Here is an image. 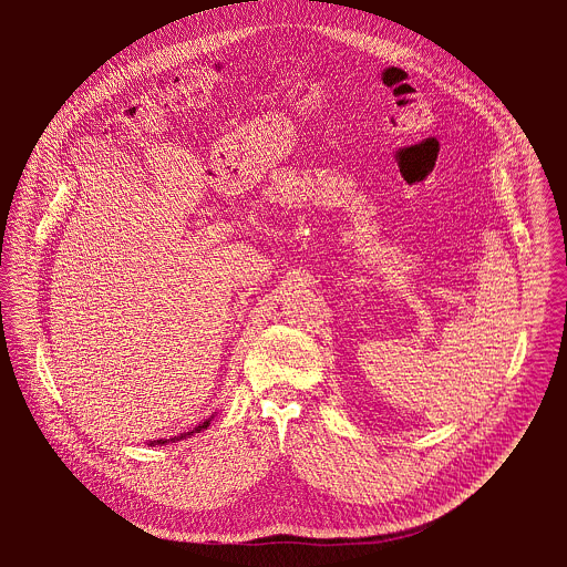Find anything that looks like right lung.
Segmentation results:
<instances>
[{
	"label": "right lung",
	"instance_id": "add662e5",
	"mask_svg": "<svg viewBox=\"0 0 567 567\" xmlns=\"http://www.w3.org/2000/svg\"><path fill=\"white\" fill-rule=\"evenodd\" d=\"M210 424V420H206L204 424H199L195 431H190V433H182V435H175V437H171V440H156V442H150V446H154V444H166V442H175V440H184V437H188V435H193V433H199L202 429H206Z\"/></svg>",
	"mask_w": 567,
	"mask_h": 567
}]
</instances>
